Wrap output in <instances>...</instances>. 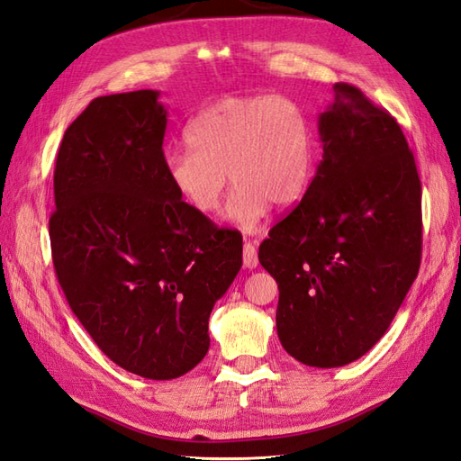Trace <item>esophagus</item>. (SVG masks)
<instances>
[{
  "instance_id": "esophagus-1",
  "label": "esophagus",
  "mask_w": 461,
  "mask_h": 461,
  "mask_svg": "<svg viewBox=\"0 0 461 461\" xmlns=\"http://www.w3.org/2000/svg\"><path fill=\"white\" fill-rule=\"evenodd\" d=\"M259 265V257H257V243L255 241H245L243 245V267L245 269H257Z\"/></svg>"
}]
</instances>
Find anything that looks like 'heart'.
Instances as JSON below:
<instances>
[{
	"label": "heart",
	"mask_w": 461,
	"mask_h": 461,
	"mask_svg": "<svg viewBox=\"0 0 461 461\" xmlns=\"http://www.w3.org/2000/svg\"><path fill=\"white\" fill-rule=\"evenodd\" d=\"M188 145L165 155L170 188L202 216L216 213L228 173L235 188L226 220L257 231L275 202L288 208L314 178L316 147L310 117L286 95H228L186 125Z\"/></svg>",
	"instance_id": "obj_1"
}]
</instances>
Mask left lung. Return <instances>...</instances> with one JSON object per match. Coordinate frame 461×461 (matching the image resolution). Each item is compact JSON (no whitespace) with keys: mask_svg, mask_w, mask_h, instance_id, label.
I'll use <instances>...</instances> for the list:
<instances>
[{"mask_svg":"<svg viewBox=\"0 0 461 461\" xmlns=\"http://www.w3.org/2000/svg\"><path fill=\"white\" fill-rule=\"evenodd\" d=\"M318 115L322 160L269 231L259 263L279 285L276 334L310 367L359 359L391 326L419 275L422 188L397 120L334 84Z\"/></svg>","mask_w":461,"mask_h":461,"instance_id":"8db88e82","label":"left lung"}]
</instances>
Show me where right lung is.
I'll use <instances>...</instances> for the list:
<instances>
[{"label":"right lung","instance_id":"right-lung-1","mask_svg":"<svg viewBox=\"0 0 461 461\" xmlns=\"http://www.w3.org/2000/svg\"><path fill=\"white\" fill-rule=\"evenodd\" d=\"M158 94L102 95L68 125L49 233L62 293L98 348L168 381L208 353L210 312L241 269L243 241L170 188Z\"/></svg>","mask_w":461,"mask_h":461}]
</instances>
